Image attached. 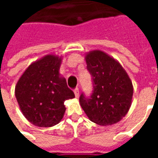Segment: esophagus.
Returning a JSON list of instances; mask_svg holds the SVG:
<instances>
[{"mask_svg": "<svg viewBox=\"0 0 158 158\" xmlns=\"http://www.w3.org/2000/svg\"><path fill=\"white\" fill-rule=\"evenodd\" d=\"M74 95H75L76 98H79V89H78V88L74 89Z\"/></svg>", "mask_w": 158, "mask_h": 158, "instance_id": "esophagus-1", "label": "esophagus"}]
</instances>
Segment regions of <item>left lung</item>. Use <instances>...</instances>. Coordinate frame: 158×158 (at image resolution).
<instances>
[{
  "label": "left lung",
  "mask_w": 158,
  "mask_h": 158,
  "mask_svg": "<svg viewBox=\"0 0 158 158\" xmlns=\"http://www.w3.org/2000/svg\"><path fill=\"white\" fill-rule=\"evenodd\" d=\"M92 76L93 92L89 98L81 94L79 104L90 121L113 125L129 112L134 93L132 81L118 61L101 50L85 56Z\"/></svg>",
  "instance_id": "8db88e82"
}]
</instances>
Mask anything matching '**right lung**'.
I'll return each instance as SVG.
<instances>
[{
	"label": "right lung",
	"mask_w": 158,
	"mask_h": 158,
	"mask_svg": "<svg viewBox=\"0 0 158 158\" xmlns=\"http://www.w3.org/2000/svg\"><path fill=\"white\" fill-rule=\"evenodd\" d=\"M62 56L48 54L33 62L15 86V96L26 119L34 125L49 128L61 122L66 100L74 98L59 70Z\"/></svg>",
	"instance_id": "add662e5"
}]
</instances>
